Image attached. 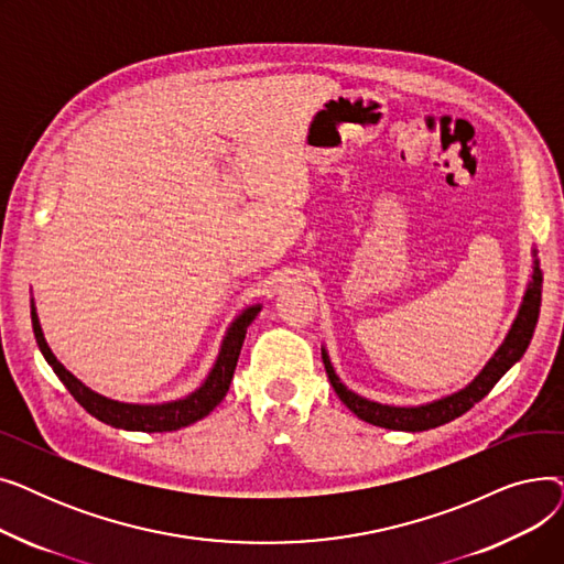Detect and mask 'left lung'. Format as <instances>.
Returning a JSON list of instances; mask_svg holds the SVG:
<instances>
[{
    "mask_svg": "<svg viewBox=\"0 0 564 564\" xmlns=\"http://www.w3.org/2000/svg\"><path fill=\"white\" fill-rule=\"evenodd\" d=\"M540 304H542V270H540L538 251L532 249V274H530L523 302L519 306V313L512 322L506 340L500 343L494 357L487 361V366L480 370V375L476 379L468 383V387H464L457 393L441 398V400L427 402V404L395 406V404H381V402L368 400L345 387L340 377L336 375L329 354L324 347H322V361H324V368H327L334 391L338 393L343 404L351 413H357L361 421L377 425V427L400 430V432L432 430V427L446 425V423L459 419L462 413H466L473 404L480 402L496 387V381L523 357V351L528 349L530 338H532V334H535V327H538Z\"/></svg>",
    "mask_w": 564,
    "mask_h": 564,
    "instance_id": "left-lung-1",
    "label": "left lung"
}]
</instances>
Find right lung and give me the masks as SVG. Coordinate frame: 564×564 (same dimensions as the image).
Instances as JSON below:
<instances>
[{"instance_id": "add662e5", "label": "right lung", "mask_w": 564, "mask_h": 564, "mask_svg": "<svg viewBox=\"0 0 564 564\" xmlns=\"http://www.w3.org/2000/svg\"><path fill=\"white\" fill-rule=\"evenodd\" d=\"M260 308H262L260 304L249 306L232 319V324L221 340L219 357H217L213 370L207 372L205 381L194 393H189L181 400L162 402V404L118 402V400H109V398L91 391L88 387H84V383L73 372H68L62 364L56 361L52 349L47 347L39 315H36L34 300H32V327H34V336H36L39 349L43 351L45 361L52 366L54 375L64 381V387L70 391V395L88 413H91V416H96L98 421H102L111 427L128 430V432H175V430L187 427V425L205 419L207 413H210L226 398L237 359H240V349H242V343L247 336V327L256 319Z\"/></svg>"}]
</instances>
